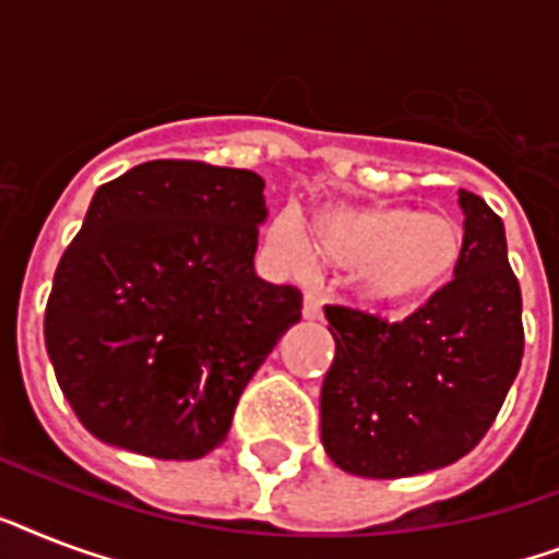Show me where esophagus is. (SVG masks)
<instances>
[{"label":"esophagus","instance_id":"esophagus-1","mask_svg":"<svg viewBox=\"0 0 559 559\" xmlns=\"http://www.w3.org/2000/svg\"><path fill=\"white\" fill-rule=\"evenodd\" d=\"M322 316V301L316 293H305V319H319Z\"/></svg>","mask_w":559,"mask_h":559}]
</instances>
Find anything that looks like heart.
<instances>
[{"mask_svg": "<svg viewBox=\"0 0 559 559\" xmlns=\"http://www.w3.org/2000/svg\"><path fill=\"white\" fill-rule=\"evenodd\" d=\"M270 240L289 263H310V246L293 217L275 219ZM313 246L324 261L350 270L348 287L359 305L385 316H408L450 287L464 254V235L443 214H420L408 205H362L319 211Z\"/></svg>", "mask_w": 559, "mask_h": 559, "instance_id": "b5f03b06", "label": "heart"}]
</instances>
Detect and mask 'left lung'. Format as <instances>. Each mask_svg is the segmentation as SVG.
I'll return each mask as SVG.
<instances>
[{"label": "left lung", "instance_id": "8db88e82", "mask_svg": "<svg viewBox=\"0 0 559 559\" xmlns=\"http://www.w3.org/2000/svg\"><path fill=\"white\" fill-rule=\"evenodd\" d=\"M464 254L450 287L403 322L324 307L336 357L322 382V443L340 469L406 478L476 447L525 348L520 281L499 214L459 191Z\"/></svg>", "mask_w": 559, "mask_h": 559}]
</instances>
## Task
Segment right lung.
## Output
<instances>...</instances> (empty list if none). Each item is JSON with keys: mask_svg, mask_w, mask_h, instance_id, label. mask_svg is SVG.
Segmentation results:
<instances>
[{"mask_svg": "<svg viewBox=\"0 0 559 559\" xmlns=\"http://www.w3.org/2000/svg\"><path fill=\"white\" fill-rule=\"evenodd\" d=\"M263 179L156 159L100 186L57 263L46 350L98 441L191 461L226 441L246 382L301 319L258 278Z\"/></svg>", "mask_w": 559, "mask_h": 559, "instance_id": "obj_1", "label": "right lung"}]
</instances>
